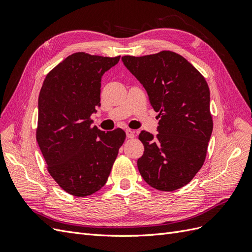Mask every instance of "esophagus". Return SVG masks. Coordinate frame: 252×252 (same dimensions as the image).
I'll return each mask as SVG.
<instances>
[{
    "mask_svg": "<svg viewBox=\"0 0 252 252\" xmlns=\"http://www.w3.org/2000/svg\"><path fill=\"white\" fill-rule=\"evenodd\" d=\"M126 136H127V139H133L134 138V131L130 130V129H128V130H126Z\"/></svg>",
    "mask_w": 252,
    "mask_h": 252,
    "instance_id": "obj_1",
    "label": "esophagus"
}]
</instances>
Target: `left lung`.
Masks as SVG:
<instances>
[{"label": "left lung", "mask_w": 252, "mask_h": 252, "mask_svg": "<svg viewBox=\"0 0 252 252\" xmlns=\"http://www.w3.org/2000/svg\"><path fill=\"white\" fill-rule=\"evenodd\" d=\"M122 61L146 89L159 118L157 136L145 130L139 134L142 178L161 191L182 188L202 168L207 154L213 128L208 84L185 58L169 50Z\"/></svg>", "instance_id": "8db88e82"}]
</instances>
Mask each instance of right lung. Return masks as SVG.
<instances>
[{"label":"right lung","instance_id":"1","mask_svg":"<svg viewBox=\"0 0 252 252\" xmlns=\"http://www.w3.org/2000/svg\"><path fill=\"white\" fill-rule=\"evenodd\" d=\"M114 58L75 52L45 78L39 95L36 141L47 170L71 195L87 196L107 182L126 133L91 126L100 106L101 80Z\"/></svg>","mask_w":252,"mask_h":252}]
</instances>
